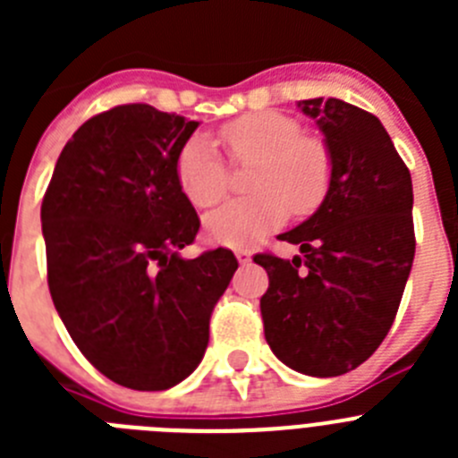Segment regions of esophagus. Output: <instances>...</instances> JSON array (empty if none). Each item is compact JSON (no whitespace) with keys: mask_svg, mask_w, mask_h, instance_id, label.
<instances>
[{"mask_svg":"<svg viewBox=\"0 0 458 458\" xmlns=\"http://www.w3.org/2000/svg\"><path fill=\"white\" fill-rule=\"evenodd\" d=\"M236 259H238V264H250L252 261V254H250V250H236Z\"/></svg>","mask_w":458,"mask_h":458,"instance_id":"esophagus-1","label":"esophagus"}]
</instances>
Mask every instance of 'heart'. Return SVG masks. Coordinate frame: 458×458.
<instances>
[{
    "label": "heart",
    "mask_w": 458,
    "mask_h": 458,
    "mask_svg": "<svg viewBox=\"0 0 458 458\" xmlns=\"http://www.w3.org/2000/svg\"><path fill=\"white\" fill-rule=\"evenodd\" d=\"M217 140L233 167H250L248 199L213 210L206 233L229 248L252 245L295 216H310L326 199L333 157L326 141L302 135L301 123L277 112H257L222 125ZM176 179L197 208H210L229 190L222 157L201 137L185 141L176 157Z\"/></svg>",
    "instance_id": "heart-1"
}]
</instances>
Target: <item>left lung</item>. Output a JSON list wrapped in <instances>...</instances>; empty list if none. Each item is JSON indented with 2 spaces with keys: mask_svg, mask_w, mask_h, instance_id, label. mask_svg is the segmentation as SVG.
<instances>
[{
  "mask_svg": "<svg viewBox=\"0 0 458 458\" xmlns=\"http://www.w3.org/2000/svg\"><path fill=\"white\" fill-rule=\"evenodd\" d=\"M298 107L326 137L333 181L317 213L279 236L302 257L264 252L254 264L268 273L261 318L273 353L327 378L362 365L392 327L415 257L412 181L374 114L339 98Z\"/></svg>",
  "mask_w": 458,
  "mask_h": 458,
  "instance_id": "left-lung-1",
  "label": "left lung"
}]
</instances>
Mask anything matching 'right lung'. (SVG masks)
I'll return each instance as SVG.
<instances>
[{
	"label": "right lung",
	"mask_w": 458,
	"mask_h": 458,
	"mask_svg": "<svg viewBox=\"0 0 458 458\" xmlns=\"http://www.w3.org/2000/svg\"><path fill=\"white\" fill-rule=\"evenodd\" d=\"M197 125L144 103L91 116L40 206L52 302L84 358L131 390H167L197 369L238 268L225 248L179 254L199 232L176 179Z\"/></svg>",
	"instance_id": "right-lung-1"
}]
</instances>
